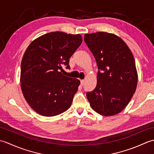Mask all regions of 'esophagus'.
<instances>
[{
    "label": "esophagus",
    "mask_w": 154,
    "mask_h": 154,
    "mask_svg": "<svg viewBox=\"0 0 154 154\" xmlns=\"http://www.w3.org/2000/svg\"><path fill=\"white\" fill-rule=\"evenodd\" d=\"M84 83H85V80L84 79H82V80H81V84L82 85H84Z\"/></svg>",
    "instance_id": "1"
}]
</instances>
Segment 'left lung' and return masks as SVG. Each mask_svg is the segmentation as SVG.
<instances>
[{"label":"left lung","instance_id":"left-lung-1","mask_svg":"<svg viewBox=\"0 0 154 154\" xmlns=\"http://www.w3.org/2000/svg\"><path fill=\"white\" fill-rule=\"evenodd\" d=\"M84 40L99 69L97 86L87 93V99L97 113L115 115L125 109L136 90L138 73L133 54L125 42L114 34H86Z\"/></svg>","mask_w":154,"mask_h":154}]
</instances>
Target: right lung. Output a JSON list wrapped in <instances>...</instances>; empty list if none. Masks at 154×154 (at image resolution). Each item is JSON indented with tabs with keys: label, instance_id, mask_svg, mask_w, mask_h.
Segmentation results:
<instances>
[{
	"label": "right lung",
	"instance_id": "add662e5",
	"mask_svg": "<svg viewBox=\"0 0 154 154\" xmlns=\"http://www.w3.org/2000/svg\"><path fill=\"white\" fill-rule=\"evenodd\" d=\"M80 34L50 32L28 45L21 62L20 85L26 100L35 112L54 116L71 105L80 81L61 73L82 43Z\"/></svg>",
	"mask_w": 154,
	"mask_h": 154
}]
</instances>
